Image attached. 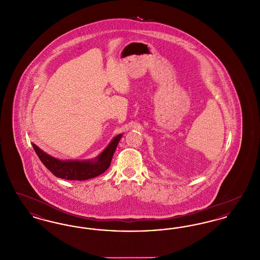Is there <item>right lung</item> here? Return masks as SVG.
<instances>
[{"mask_svg": "<svg viewBox=\"0 0 260 260\" xmlns=\"http://www.w3.org/2000/svg\"><path fill=\"white\" fill-rule=\"evenodd\" d=\"M122 136L123 134L115 136L108 146L94 159L84 161L59 160L47 154L34 143H32V146L39 159L56 177L67 180H87L99 176L110 167L112 157Z\"/></svg>", "mask_w": 260, "mask_h": 260, "instance_id": "add662e5", "label": "right lung"}]
</instances>
